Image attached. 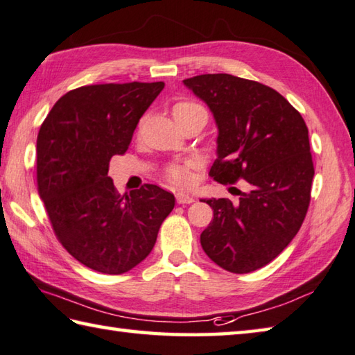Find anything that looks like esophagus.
<instances>
[{"mask_svg":"<svg viewBox=\"0 0 355 355\" xmlns=\"http://www.w3.org/2000/svg\"><path fill=\"white\" fill-rule=\"evenodd\" d=\"M176 200H178V204H191V202H195V199H193V196H190L189 193H185V191H178L176 193Z\"/></svg>","mask_w":355,"mask_h":355,"instance_id":"esophagus-1","label":"esophagus"}]
</instances>
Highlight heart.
<instances>
[{"label":"heart","mask_w":355,"mask_h":355,"mask_svg":"<svg viewBox=\"0 0 355 355\" xmlns=\"http://www.w3.org/2000/svg\"><path fill=\"white\" fill-rule=\"evenodd\" d=\"M196 111H205V108L200 103L195 102V100H179L178 103L173 106V114L175 119L182 117L187 114H191V112ZM207 112V111H205ZM166 178H168L171 182L178 185H185L191 180V173H190V164H171L166 166Z\"/></svg>","instance_id":"obj_1"}]
</instances>
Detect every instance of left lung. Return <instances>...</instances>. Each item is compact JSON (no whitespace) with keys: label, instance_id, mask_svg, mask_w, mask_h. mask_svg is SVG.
Here are the masks:
<instances>
[{"label":"left lung","instance_id":"8db88e82","mask_svg":"<svg viewBox=\"0 0 355 355\" xmlns=\"http://www.w3.org/2000/svg\"><path fill=\"white\" fill-rule=\"evenodd\" d=\"M184 83L209 105L219 130L209 176L250 185L238 204L204 200L213 219L200 245L227 272L258 270L295 238L309 209L315 171L306 122L279 92L253 80L202 73Z\"/></svg>","mask_w":355,"mask_h":355}]
</instances>
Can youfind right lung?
<instances>
[{
    "instance_id": "1",
    "label": "right lung",
    "mask_w": 355,
    "mask_h": 355,
    "mask_svg": "<svg viewBox=\"0 0 355 355\" xmlns=\"http://www.w3.org/2000/svg\"><path fill=\"white\" fill-rule=\"evenodd\" d=\"M164 82L80 86L52 106L37 137V189L69 255L120 275L150 255L175 196L145 184L119 195L110 160L128 150L139 119Z\"/></svg>"
}]
</instances>
